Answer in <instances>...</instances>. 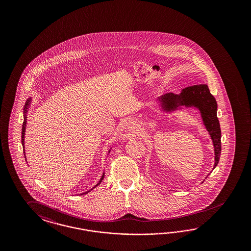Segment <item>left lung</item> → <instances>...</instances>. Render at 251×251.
I'll return each mask as SVG.
<instances>
[{
  "mask_svg": "<svg viewBox=\"0 0 251 251\" xmlns=\"http://www.w3.org/2000/svg\"><path fill=\"white\" fill-rule=\"evenodd\" d=\"M163 108L166 111L175 109L178 106L198 107L201 111L202 120L213 140L215 154L214 167L219 163L221 155V129L220 123L217 118V103L207 84H197L188 86L183 89L180 95H174L173 93H167L160 97Z\"/></svg>",
  "mask_w": 251,
  "mask_h": 251,
  "instance_id": "8db88e82",
  "label": "left lung"
}]
</instances>
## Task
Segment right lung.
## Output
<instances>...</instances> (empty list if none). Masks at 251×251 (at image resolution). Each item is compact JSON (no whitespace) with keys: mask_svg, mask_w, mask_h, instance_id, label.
I'll list each match as a JSON object with an SVG mask.
<instances>
[{"mask_svg":"<svg viewBox=\"0 0 251 251\" xmlns=\"http://www.w3.org/2000/svg\"><path fill=\"white\" fill-rule=\"evenodd\" d=\"M28 104H29V100H27V102H26V104H25V108H24V109H25V111H24L25 113L26 112V107H27V106H28ZM25 125H26V119H25H25H24L23 126H22V136H21V138H22V139H21V142H22V145H23V146L24 145H25V144H24V137H25ZM104 176H105V173H103V175H102V177H101V179L99 180V182L98 183V184H97V185H96L95 187L99 186V184L102 182V179L104 178ZM95 187H94V188H95ZM90 190H88V191H86V192H84V193H82L81 195H84V194H86V193H88V192H89Z\"/></svg>","mask_w":251,"mask_h":251,"instance_id":"obj_1","label":"right lung"}]
</instances>
